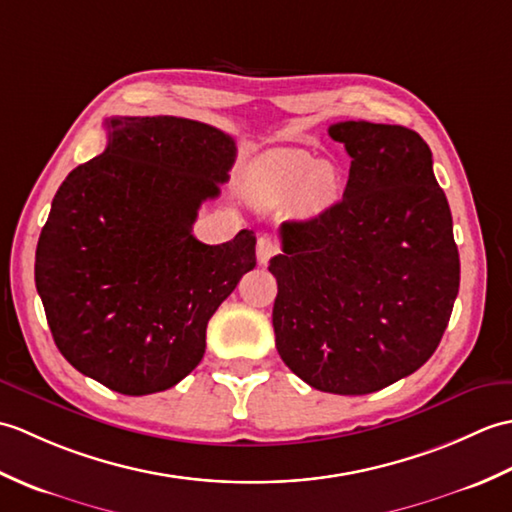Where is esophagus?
I'll list each match as a JSON object with an SVG mask.
<instances>
[{
  "label": "esophagus",
  "mask_w": 512,
  "mask_h": 512,
  "mask_svg": "<svg viewBox=\"0 0 512 512\" xmlns=\"http://www.w3.org/2000/svg\"><path fill=\"white\" fill-rule=\"evenodd\" d=\"M279 253V246L273 242L270 237H259L257 239V262L259 264H268L270 257H275Z\"/></svg>",
  "instance_id": "34e87169"
}]
</instances>
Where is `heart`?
Segmentation results:
<instances>
[{
    "label": "heart",
    "mask_w": 512,
    "mask_h": 512,
    "mask_svg": "<svg viewBox=\"0 0 512 512\" xmlns=\"http://www.w3.org/2000/svg\"><path fill=\"white\" fill-rule=\"evenodd\" d=\"M253 193L268 204L295 200L303 211H321L336 198V176L306 151H277L259 162Z\"/></svg>",
    "instance_id": "obj_1"
}]
</instances>
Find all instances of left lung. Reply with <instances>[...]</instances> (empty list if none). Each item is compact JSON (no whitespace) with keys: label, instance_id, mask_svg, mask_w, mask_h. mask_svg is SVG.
<instances>
[{"label":"left lung","instance_id":"1","mask_svg":"<svg viewBox=\"0 0 512 512\" xmlns=\"http://www.w3.org/2000/svg\"><path fill=\"white\" fill-rule=\"evenodd\" d=\"M352 158L343 200L284 222L275 345L319 391L363 396L416 372L436 352L460 288V255L431 149L413 129L330 125Z\"/></svg>","mask_w":512,"mask_h":512}]
</instances>
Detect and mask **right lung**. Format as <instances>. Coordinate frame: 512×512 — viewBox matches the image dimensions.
<instances>
[{"mask_svg": "<svg viewBox=\"0 0 512 512\" xmlns=\"http://www.w3.org/2000/svg\"><path fill=\"white\" fill-rule=\"evenodd\" d=\"M107 147L63 180L35 284L59 352L125 396L165 391L204 356L206 325L253 270L255 233L209 246L191 226L220 195L235 140L176 116H114Z\"/></svg>", "mask_w": 512, "mask_h": 512, "instance_id": "add662e5", "label": "right lung"}]
</instances>
